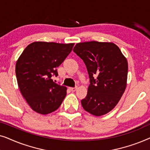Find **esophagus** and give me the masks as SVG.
I'll list each match as a JSON object with an SVG mask.
<instances>
[{"mask_svg":"<svg viewBox=\"0 0 150 150\" xmlns=\"http://www.w3.org/2000/svg\"><path fill=\"white\" fill-rule=\"evenodd\" d=\"M77 89H78L77 87H70V88H69V89H70V91H72V92H74V91H76Z\"/></svg>","mask_w":150,"mask_h":150,"instance_id":"1","label":"esophagus"}]
</instances>
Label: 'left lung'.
<instances>
[{"instance_id":"left-lung-1","label":"left lung","mask_w":150,"mask_h":150,"mask_svg":"<svg viewBox=\"0 0 150 150\" xmlns=\"http://www.w3.org/2000/svg\"><path fill=\"white\" fill-rule=\"evenodd\" d=\"M73 51L83 59L89 74L87 94L81 100L83 108L96 116L108 113L117 105L126 89V59L113 43H79Z\"/></svg>"}]
</instances>
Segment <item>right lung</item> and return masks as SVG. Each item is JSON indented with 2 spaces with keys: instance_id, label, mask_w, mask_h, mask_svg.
<instances>
[{
  "instance_id": "right-lung-1",
  "label": "right lung",
  "mask_w": 150,
  "mask_h": 150,
  "mask_svg": "<svg viewBox=\"0 0 150 150\" xmlns=\"http://www.w3.org/2000/svg\"><path fill=\"white\" fill-rule=\"evenodd\" d=\"M74 44L37 42L24 49L16 65L18 87L31 108L46 115L56 110L66 96V87L54 83L57 68L72 50Z\"/></svg>"
}]
</instances>
